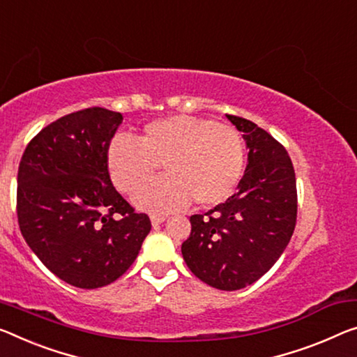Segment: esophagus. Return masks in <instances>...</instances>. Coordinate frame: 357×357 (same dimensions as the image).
<instances>
[{"instance_id":"esophagus-1","label":"esophagus","mask_w":357,"mask_h":357,"mask_svg":"<svg viewBox=\"0 0 357 357\" xmlns=\"http://www.w3.org/2000/svg\"><path fill=\"white\" fill-rule=\"evenodd\" d=\"M166 217H167V215H164V213H151V215H150L153 225H160V223H162L164 220H166Z\"/></svg>"}]
</instances>
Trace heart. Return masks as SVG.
I'll return each mask as SVG.
<instances>
[{"label":"heart","mask_w":357,"mask_h":357,"mask_svg":"<svg viewBox=\"0 0 357 357\" xmlns=\"http://www.w3.org/2000/svg\"><path fill=\"white\" fill-rule=\"evenodd\" d=\"M244 162L238 129L188 114L145 124L139 140L114 137L107 150L109 178L124 195L137 193L162 164L166 177L135 197L137 204L151 211L178 209L191 201L197 207L220 204L234 193Z\"/></svg>","instance_id":"obj_1"}]
</instances>
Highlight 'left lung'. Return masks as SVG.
<instances>
[{"mask_svg": "<svg viewBox=\"0 0 357 357\" xmlns=\"http://www.w3.org/2000/svg\"><path fill=\"white\" fill-rule=\"evenodd\" d=\"M249 148L238 191L190 217L183 260L202 282L238 290L260 279L281 257L297 223V182L287 150L255 123L227 114Z\"/></svg>", "mask_w": 357, "mask_h": 357, "instance_id": "obj_1", "label": "left lung"}]
</instances>
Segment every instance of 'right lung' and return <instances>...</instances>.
Here are the masks:
<instances>
[{
  "label": "right lung",
  "mask_w": 357,
  "mask_h": 357,
  "mask_svg": "<svg viewBox=\"0 0 357 357\" xmlns=\"http://www.w3.org/2000/svg\"><path fill=\"white\" fill-rule=\"evenodd\" d=\"M123 114L92 107L65 114L26 145L17 174L22 236L49 271L79 289L116 281L151 229L118 193L107 150Z\"/></svg>",
  "instance_id": "add662e5"
}]
</instances>
